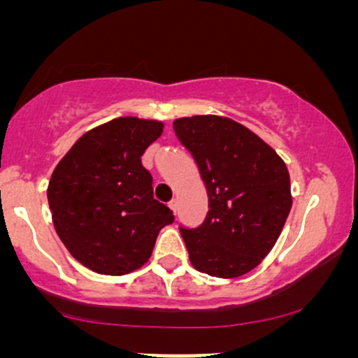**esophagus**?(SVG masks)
I'll return each mask as SVG.
<instances>
[{"label": "esophagus", "instance_id": "obj_1", "mask_svg": "<svg viewBox=\"0 0 358 358\" xmlns=\"http://www.w3.org/2000/svg\"><path fill=\"white\" fill-rule=\"evenodd\" d=\"M169 208L173 209V213H176V211H178V201H176V199H173L171 202H169Z\"/></svg>", "mask_w": 358, "mask_h": 358}]
</instances>
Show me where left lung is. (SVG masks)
<instances>
[{
  "mask_svg": "<svg viewBox=\"0 0 358 358\" xmlns=\"http://www.w3.org/2000/svg\"><path fill=\"white\" fill-rule=\"evenodd\" d=\"M173 128L197 162L209 199L201 227H180L194 268L220 279L251 272L275 246L291 211L286 164L229 117H180Z\"/></svg>",
  "mask_w": 358,
  "mask_h": 358,
  "instance_id": "obj_1",
  "label": "left lung"
}]
</instances>
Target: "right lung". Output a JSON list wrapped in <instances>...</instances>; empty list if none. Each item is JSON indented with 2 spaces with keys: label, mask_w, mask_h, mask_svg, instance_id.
<instances>
[{
  "label": "right lung",
  "mask_w": 358,
  "mask_h": 358,
  "mask_svg": "<svg viewBox=\"0 0 358 358\" xmlns=\"http://www.w3.org/2000/svg\"><path fill=\"white\" fill-rule=\"evenodd\" d=\"M162 128L161 121L112 119L85 133L57 164L48 183L53 225L86 268L103 275L140 268L159 230L175 220L154 199L152 175L142 166Z\"/></svg>",
  "instance_id": "obj_1"
}]
</instances>
